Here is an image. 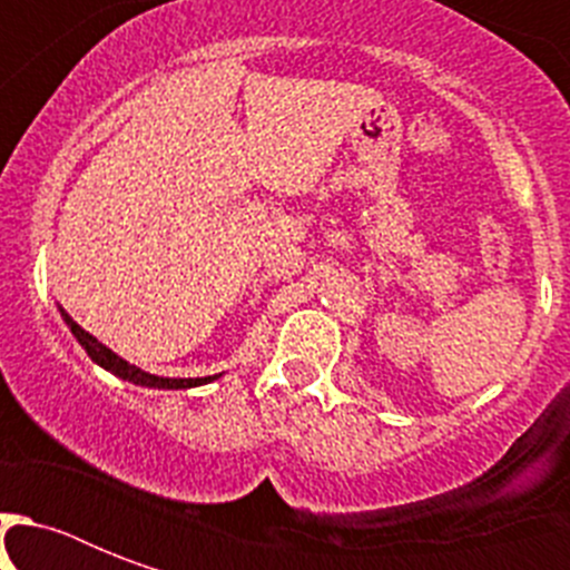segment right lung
I'll return each mask as SVG.
<instances>
[{"mask_svg": "<svg viewBox=\"0 0 570 570\" xmlns=\"http://www.w3.org/2000/svg\"><path fill=\"white\" fill-rule=\"evenodd\" d=\"M61 316H65L67 328L73 331V337L82 343V348L88 352V357H91L94 364H100L102 370H109L111 375H118V379L124 381H132V384H141V387H165V390H186V387H197V384H206V381H213L215 375H209V379H159V375H150L145 373V370H138L136 364H127L124 357H118L111 348H106L97 337H91L88 331L79 328L70 316H67L65 311H61Z\"/></svg>", "mask_w": 570, "mask_h": 570, "instance_id": "add662e5", "label": "right lung"}]
</instances>
